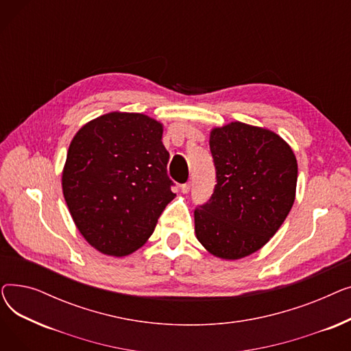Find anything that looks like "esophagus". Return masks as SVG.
Wrapping results in <instances>:
<instances>
[{"label": "esophagus", "mask_w": 351, "mask_h": 351, "mask_svg": "<svg viewBox=\"0 0 351 351\" xmlns=\"http://www.w3.org/2000/svg\"><path fill=\"white\" fill-rule=\"evenodd\" d=\"M191 182H188V183H183V185L180 186V189H182V193H188L189 191H191Z\"/></svg>", "instance_id": "1"}]
</instances>
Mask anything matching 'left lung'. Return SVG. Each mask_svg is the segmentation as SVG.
Listing matches in <instances>:
<instances>
[{
	"label": "left lung",
	"instance_id": "1",
	"mask_svg": "<svg viewBox=\"0 0 351 351\" xmlns=\"http://www.w3.org/2000/svg\"><path fill=\"white\" fill-rule=\"evenodd\" d=\"M216 186L195 210V234L210 254L237 261L262 249L287 217L298 185L290 145L262 126L230 122L209 136Z\"/></svg>",
	"mask_w": 351,
	"mask_h": 351
}]
</instances>
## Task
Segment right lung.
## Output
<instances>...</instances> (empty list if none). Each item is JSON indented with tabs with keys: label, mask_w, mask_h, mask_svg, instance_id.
<instances>
[{
	"label": "right lung",
	"mask_w": 351,
	"mask_h": 351,
	"mask_svg": "<svg viewBox=\"0 0 351 351\" xmlns=\"http://www.w3.org/2000/svg\"><path fill=\"white\" fill-rule=\"evenodd\" d=\"M162 134L163 125L151 117L114 110L72 138L62 193L73 223L95 250L122 257L142 247L176 196Z\"/></svg>",
	"instance_id": "obj_1"
}]
</instances>
